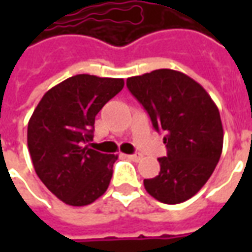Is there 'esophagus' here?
<instances>
[{"label": "esophagus", "instance_id": "esophagus-1", "mask_svg": "<svg viewBox=\"0 0 252 252\" xmlns=\"http://www.w3.org/2000/svg\"><path fill=\"white\" fill-rule=\"evenodd\" d=\"M128 158L133 160V162H139L140 159H142V155H139V154H132V155H128Z\"/></svg>", "mask_w": 252, "mask_h": 252}]
</instances>
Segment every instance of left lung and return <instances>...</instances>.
I'll list each match as a JSON object with an SVG mask.
<instances>
[{"mask_svg":"<svg viewBox=\"0 0 252 252\" xmlns=\"http://www.w3.org/2000/svg\"><path fill=\"white\" fill-rule=\"evenodd\" d=\"M126 86L144 106L157 131H163L167 155L160 171L144 180L150 195L163 204H180L197 194L211 178L222 151L220 112L194 79L160 68L126 79Z\"/></svg>","mask_w":252,"mask_h":252,"instance_id":"1","label":"left lung"}]
</instances>
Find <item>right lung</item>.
<instances>
[{
  "mask_svg": "<svg viewBox=\"0 0 252 252\" xmlns=\"http://www.w3.org/2000/svg\"><path fill=\"white\" fill-rule=\"evenodd\" d=\"M124 88L123 78L78 74L47 92L28 123V150L37 177L64 204L85 206L104 194L117 155L85 146L95 116Z\"/></svg>",
  "mask_w": 252,
  "mask_h": 252,
  "instance_id": "add662e5",
  "label": "right lung"
}]
</instances>
